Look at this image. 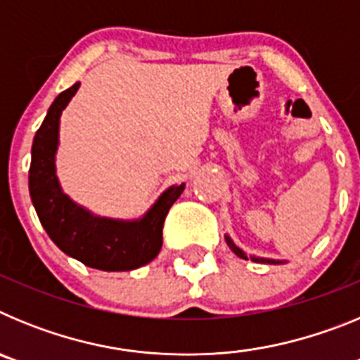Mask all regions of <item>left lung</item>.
I'll use <instances>...</instances> for the list:
<instances>
[{"label":"left lung","instance_id":"left-lung-1","mask_svg":"<svg viewBox=\"0 0 360 360\" xmlns=\"http://www.w3.org/2000/svg\"><path fill=\"white\" fill-rule=\"evenodd\" d=\"M225 241H227L229 249H231L232 252L236 254L238 257H241V259H252V262H256V263H269V265H279V263H285V259H270V257L247 256V254H245L243 250H241L240 247H238V245L231 240V236H229V234H225Z\"/></svg>","mask_w":360,"mask_h":360}]
</instances>
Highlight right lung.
Instances as JSON below:
<instances>
[{
	"label": "right lung",
	"instance_id": "add662e5",
	"mask_svg": "<svg viewBox=\"0 0 360 360\" xmlns=\"http://www.w3.org/2000/svg\"><path fill=\"white\" fill-rule=\"evenodd\" d=\"M79 86L81 82H75L57 95L34 136L28 171L32 203L50 240L70 257L106 272L139 269L160 252L165 216L184 193L186 184L165 189L146 214L136 219L97 216L73 202L57 178L56 153L61 113L77 94Z\"/></svg>",
	"mask_w": 360,
	"mask_h": 360
}]
</instances>
